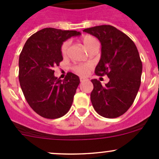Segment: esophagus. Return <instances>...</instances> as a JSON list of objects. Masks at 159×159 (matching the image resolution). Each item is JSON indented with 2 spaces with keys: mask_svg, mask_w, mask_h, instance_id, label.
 I'll return each instance as SVG.
<instances>
[{
  "mask_svg": "<svg viewBox=\"0 0 159 159\" xmlns=\"http://www.w3.org/2000/svg\"><path fill=\"white\" fill-rule=\"evenodd\" d=\"M88 80H89V79H88L87 78H84V77H81V78H80V81H81V82L88 81Z\"/></svg>",
  "mask_w": 159,
  "mask_h": 159,
  "instance_id": "34e87169",
  "label": "esophagus"
}]
</instances>
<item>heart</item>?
Wrapping results in <instances>:
<instances>
[{
	"label": "heart",
	"mask_w": 159,
	"mask_h": 159,
	"mask_svg": "<svg viewBox=\"0 0 159 159\" xmlns=\"http://www.w3.org/2000/svg\"><path fill=\"white\" fill-rule=\"evenodd\" d=\"M81 42L83 43L84 48H85L88 51H89L93 46L98 44V41L96 40V38H94L93 36H91V35H84V37H82V38H81ZM69 44V41H64L61 44V45L60 51L61 54L63 56H65L68 54ZM90 68H91V66H90L89 65H88V64H80V65H74V66L72 67V69H73L74 71L80 75H87L88 72H89V70H90Z\"/></svg>",
	"instance_id": "heart-1"
}]
</instances>
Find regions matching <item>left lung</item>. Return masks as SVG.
I'll return each mask as SVG.
<instances>
[{
  "label": "left lung",
  "mask_w": 159,
  "mask_h": 159,
  "mask_svg": "<svg viewBox=\"0 0 159 159\" xmlns=\"http://www.w3.org/2000/svg\"><path fill=\"white\" fill-rule=\"evenodd\" d=\"M83 31L96 37L102 44L95 75L109 78L105 85L98 80H91V103L102 116L118 118L131 106L140 88L142 63L139 51L128 35L111 25L95 26Z\"/></svg>",
  "instance_id": "obj_1"
}]
</instances>
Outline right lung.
I'll return each mask as SVG.
<instances>
[{
    "label": "right lung",
    "mask_w": 159,
    "mask_h": 159,
    "mask_svg": "<svg viewBox=\"0 0 159 159\" xmlns=\"http://www.w3.org/2000/svg\"><path fill=\"white\" fill-rule=\"evenodd\" d=\"M80 34L76 30L44 28L28 38L20 52V88L30 108L43 118H61L71 107L79 78L68 72L61 81L54 77L53 68L63 60L60 51L62 43Z\"/></svg>",
    "instance_id": "1"
}]
</instances>
